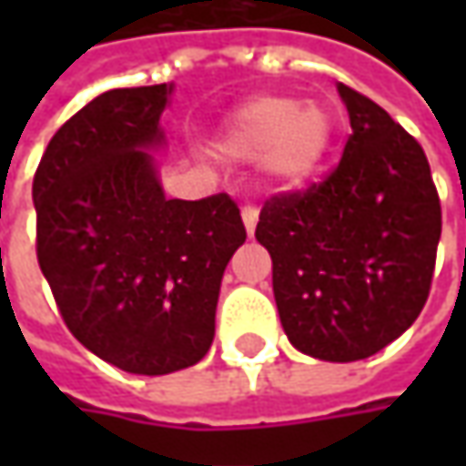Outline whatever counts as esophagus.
Instances as JSON below:
<instances>
[{
    "instance_id": "obj_1",
    "label": "esophagus",
    "mask_w": 466,
    "mask_h": 466,
    "mask_svg": "<svg viewBox=\"0 0 466 466\" xmlns=\"http://www.w3.org/2000/svg\"><path fill=\"white\" fill-rule=\"evenodd\" d=\"M241 218H243V225H246V233L248 236H254V228H257V220H259V209L254 205H246L241 209Z\"/></svg>"
}]
</instances>
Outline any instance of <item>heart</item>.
<instances>
[{"instance_id": "heart-1", "label": "heart", "mask_w": 466, "mask_h": 466, "mask_svg": "<svg viewBox=\"0 0 466 466\" xmlns=\"http://www.w3.org/2000/svg\"><path fill=\"white\" fill-rule=\"evenodd\" d=\"M331 139L334 118L321 103H300L293 96H259L225 118L218 147L238 160L264 157L275 178L300 184L321 166Z\"/></svg>"}]
</instances>
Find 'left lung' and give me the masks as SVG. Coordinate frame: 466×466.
Segmentation results:
<instances>
[{
	"mask_svg": "<svg viewBox=\"0 0 466 466\" xmlns=\"http://www.w3.org/2000/svg\"><path fill=\"white\" fill-rule=\"evenodd\" d=\"M352 135L339 166L306 191L272 197L257 241L293 348L352 363L412 327L431 293L441 202L428 157L379 103L337 85Z\"/></svg>",
	"mask_w": 466,
	"mask_h": 466,
	"instance_id": "8db88e82",
	"label": "left lung"
}]
</instances>
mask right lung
Returning <instances> with one entry per match:
<instances>
[{
    "instance_id": "right-lung-1",
    "label": "right lung",
    "mask_w": 466,
    "mask_h": 466,
    "mask_svg": "<svg viewBox=\"0 0 466 466\" xmlns=\"http://www.w3.org/2000/svg\"><path fill=\"white\" fill-rule=\"evenodd\" d=\"M173 85L118 87L51 137L33 178L35 251L64 324L139 376L194 366L215 339L230 257L246 241L228 194L168 199L150 153Z\"/></svg>"
}]
</instances>
